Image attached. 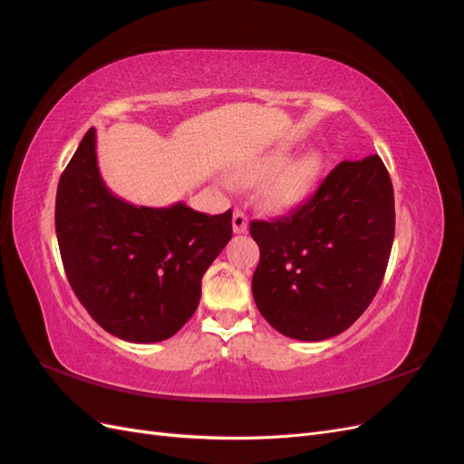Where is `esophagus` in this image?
I'll return each mask as SVG.
<instances>
[{
    "label": "esophagus",
    "instance_id": "1",
    "mask_svg": "<svg viewBox=\"0 0 464 464\" xmlns=\"http://www.w3.org/2000/svg\"><path fill=\"white\" fill-rule=\"evenodd\" d=\"M232 228L236 234H244L247 230V217L244 215V210L236 208L232 215Z\"/></svg>",
    "mask_w": 464,
    "mask_h": 464
}]
</instances>
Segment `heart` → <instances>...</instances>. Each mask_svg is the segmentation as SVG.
<instances>
[{"mask_svg":"<svg viewBox=\"0 0 464 464\" xmlns=\"http://www.w3.org/2000/svg\"><path fill=\"white\" fill-rule=\"evenodd\" d=\"M290 152L288 145H280L236 170V179L242 184L263 178L259 201L275 213L298 207L312 193L321 176L323 159L317 150H307L288 161Z\"/></svg>","mask_w":464,"mask_h":464,"instance_id":"obj_1","label":"heart"}]
</instances>
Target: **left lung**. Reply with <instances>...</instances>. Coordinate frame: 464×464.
<instances>
[{"label": "left lung", "instance_id": "left-lung-1", "mask_svg": "<svg viewBox=\"0 0 464 464\" xmlns=\"http://www.w3.org/2000/svg\"><path fill=\"white\" fill-rule=\"evenodd\" d=\"M261 259L251 292L261 315L296 341L341 334L368 310L395 237L383 160H343L288 217L251 222Z\"/></svg>", "mask_w": 464, "mask_h": 464}]
</instances>
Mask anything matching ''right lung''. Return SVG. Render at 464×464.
<instances>
[{"mask_svg":"<svg viewBox=\"0 0 464 464\" xmlns=\"http://www.w3.org/2000/svg\"><path fill=\"white\" fill-rule=\"evenodd\" d=\"M69 285L91 317L130 343L170 339L195 314L201 278L232 237V210L152 208L116 198L98 172L96 131L82 137L55 195Z\"/></svg>","mask_w":464,"mask_h":464,"instance_id":"right-lung-1","label":"right lung"}]
</instances>
